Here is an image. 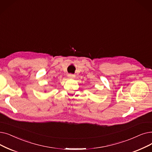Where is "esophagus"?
Instances as JSON below:
<instances>
[{
	"label": "esophagus",
	"mask_w": 152,
	"mask_h": 152,
	"mask_svg": "<svg viewBox=\"0 0 152 152\" xmlns=\"http://www.w3.org/2000/svg\"><path fill=\"white\" fill-rule=\"evenodd\" d=\"M68 77L70 79H72V78H75V75H72V74H68Z\"/></svg>",
	"instance_id": "1"
}]
</instances>
